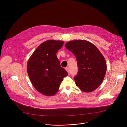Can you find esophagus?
I'll return each instance as SVG.
<instances>
[{
    "label": "esophagus",
    "instance_id": "1",
    "mask_svg": "<svg viewBox=\"0 0 127 127\" xmlns=\"http://www.w3.org/2000/svg\"><path fill=\"white\" fill-rule=\"evenodd\" d=\"M65 69H66V70L67 71V72H68V73L69 74V68H68V67H66V68H65Z\"/></svg>",
    "mask_w": 127,
    "mask_h": 127
}]
</instances>
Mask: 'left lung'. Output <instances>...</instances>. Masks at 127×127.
<instances>
[{"label":"left lung","mask_w":127,"mask_h":127,"mask_svg":"<svg viewBox=\"0 0 127 127\" xmlns=\"http://www.w3.org/2000/svg\"><path fill=\"white\" fill-rule=\"evenodd\" d=\"M65 47L76 58L79 68L74 78L76 86L85 93L95 90L102 82L107 68L101 52L95 45L86 40L68 42Z\"/></svg>","instance_id":"left-lung-1"}]
</instances>
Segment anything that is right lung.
Instances as JSON below:
<instances>
[{
	"label": "right lung",
	"instance_id": "obj_1",
	"mask_svg": "<svg viewBox=\"0 0 127 127\" xmlns=\"http://www.w3.org/2000/svg\"><path fill=\"white\" fill-rule=\"evenodd\" d=\"M64 42L47 40L33 52L27 63V71L31 82L41 94L53 96L58 91L67 71L60 66L56 53Z\"/></svg>",
	"mask_w": 127,
	"mask_h": 127
}]
</instances>
